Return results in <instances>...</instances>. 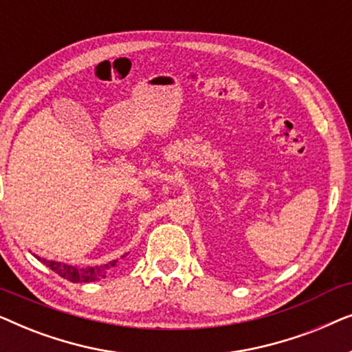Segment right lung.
I'll use <instances>...</instances> for the list:
<instances>
[{
  "mask_svg": "<svg viewBox=\"0 0 352 352\" xmlns=\"http://www.w3.org/2000/svg\"><path fill=\"white\" fill-rule=\"evenodd\" d=\"M38 258V256H36ZM43 264H46L47 267L52 269L56 274H59L60 277L67 278V280L74 283H88V282H96L100 280V278L105 277V271L109 267H113L117 261H112L109 264H104V266H94V267H85L80 269L76 266H70V264L57 263V261H47V259L38 258Z\"/></svg>",
  "mask_w": 352,
  "mask_h": 352,
  "instance_id": "right-lung-1",
  "label": "right lung"
}]
</instances>
